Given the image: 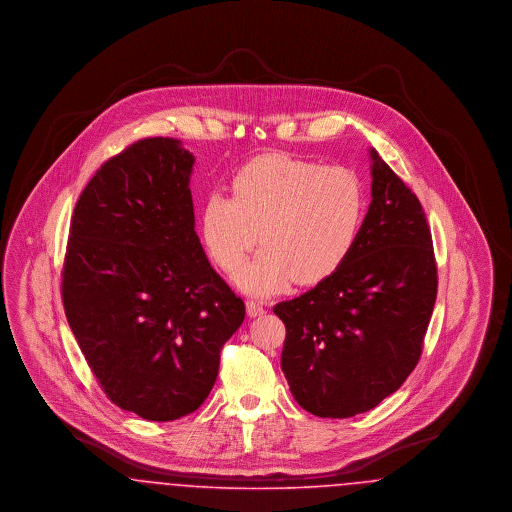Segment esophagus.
I'll return each instance as SVG.
<instances>
[{
  "mask_svg": "<svg viewBox=\"0 0 512 512\" xmlns=\"http://www.w3.org/2000/svg\"><path fill=\"white\" fill-rule=\"evenodd\" d=\"M245 307H247V315L251 318L261 317V315L267 313V309L259 301H255V299H247Z\"/></svg>",
  "mask_w": 512,
  "mask_h": 512,
  "instance_id": "1",
  "label": "esophagus"
}]
</instances>
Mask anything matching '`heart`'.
I'll use <instances>...</instances> for the list:
<instances>
[{
    "mask_svg": "<svg viewBox=\"0 0 512 512\" xmlns=\"http://www.w3.org/2000/svg\"><path fill=\"white\" fill-rule=\"evenodd\" d=\"M365 190L345 167L267 155L236 174L232 197L213 194L201 211V238L226 274L257 242L263 251L238 276L249 292L317 284L345 263L365 220Z\"/></svg>",
    "mask_w": 512,
    "mask_h": 512,
    "instance_id": "1",
    "label": "heart"
}]
</instances>
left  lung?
<instances>
[{
    "mask_svg": "<svg viewBox=\"0 0 512 512\" xmlns=\"http://www.w3.org/2000/svg\"><path fill=\"white\" fill-rule=\"evenodd\" d=\"M370 159L372 201L353 251L313 290L274 307L293 399L322 418L366 413L403 386L438 295L422 205L374 149Z\"/></svg>",
    "mask_w": 512,
    "mask_h": 512,
    "instance_id": "obj_1",
    "label": "left lung"
}]
</instances>
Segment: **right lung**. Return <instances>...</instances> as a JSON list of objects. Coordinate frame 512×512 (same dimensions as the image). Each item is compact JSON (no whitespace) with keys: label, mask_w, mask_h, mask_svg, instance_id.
<instances>
[{"label":"right lung","mask_w":512,"mask_h":512,"mask_svg":"<svg viewBox=\"0 0 512 512\" xmlns=\"http://www.w3.org/2000/svg\"><path fill=\"white\" fill-rule=\"evenodd\" d=\"M192 167L174 138L111 157L76 201L65 253L63 305L86 363L117 407L155 422L199 409L245 318L195 234Z\"/></svg>","instance_id":"add662e5"}]
</instances>
